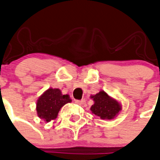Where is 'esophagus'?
Here are the masks:
<instances>
[{
	"mask_svg": "<svg viewBox=\"0 0 160 160\" xmlns=\"http://www.w3.org/2000/svg\"><path fill=\"white\" fill-rule=\"evenodd\" d=\"M85 102H86V101L85 100H76L75 101V103H77L78 105H83V104H85Z\"/></svg>",
	"mask_w": 160,
	"mask_h": 160,
	"instance_id": "34e87169",
	"label": "esophagus"
}]
</instances>
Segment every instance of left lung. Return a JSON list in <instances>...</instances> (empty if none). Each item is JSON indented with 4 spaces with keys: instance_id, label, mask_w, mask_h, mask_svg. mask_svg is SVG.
<instances>
[{
    "instance_id": "1",
    "label": "left lung",
    "mask_w": 160,
    "mask_h": 160,
    "mask_svg": "<svg viewBox=\"0 0 160 160\" xmlns=\"http://www.w3.org/2000/svg\"><path fill=\"white\" fill-rule=\"evenodd\" d=\"M91 98L94 103L90 109L92 113L102 119H114L122 109L120 102L110 97L103 90H101L95 95H92Z\"/></svg>"
}]
</instances>
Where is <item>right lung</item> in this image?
I'll return each instance as SVG.
<instances>
[{"mask_svg": "<svg viewBox=\"0 0 160 160\" xmlns=\"http://www.w3.org/2000/svg\"><path fill=\"white\" fill-rule=\"evenodd\" d=\"M71 102L69 95H62L60 89L51 87L45 91L36 102L38 117L45 122H50L51 120L57 119L62 107Z\"/></svg>", "mask_w": 160, "mask_h": 160, "instance_id": "obj_1", "label": "right lung"}]
</instances>
